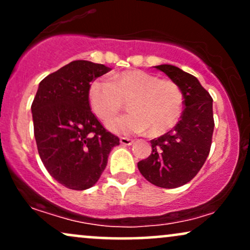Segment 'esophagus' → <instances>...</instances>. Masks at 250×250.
I'll use <instances>...</instances> for the list:
<instances>
[{
    "instance_id": "esophagus-1",
    "label": "esophagus",
    "mask_w": 250,
    "mask_h": 250,
    "mask_svg": "<svg viewBox=\"0 0 250 250\" xmlns=\"http://www.w3.org/2000/svg\"><path fill=\"white\" fill-rule=\"evenodd\" d=\"M120 142H121V145L123 146H130L134 143V140L129 139V137H121V139H120Z\"/></svg>"
}]
</instances>
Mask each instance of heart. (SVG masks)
<instances>
[{"label":"heart","instance_id":"1","mask_svg":"<svg viewBox=\"0 0 250 250\" xmlns=\"http://www.w3.org/2000/svg\"><path fill=\"white\" fill-rule=\"evenodd\" d=\"M88 102L104 122L114 119L127 102L130 113L107 125L119 134L148 130L150 136H161L176 125L183 110V94L176 83L137 69L114 74L110 81H93L88 87Z\"/></svg>","mask_w":250,"mask_h":250}]
</instances>
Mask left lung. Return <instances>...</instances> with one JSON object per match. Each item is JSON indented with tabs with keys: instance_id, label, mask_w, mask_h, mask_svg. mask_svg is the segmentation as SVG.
Masks as SVG:
<instances>
[{
	"instance_id": "1",
	"label": "left lung",
	"mask_w": 250,
	"mask_h": 250,
	"mask_svg": "<svg viewBox=\"0 0 250 250\" xmlns=\"http://www.w3.org/2000/svg\"><path fill=\"white\" fill-rule=\"evenodd\" d=\"M183 94L181 120L167 134L151 140V154L137 163L146 180L177 188L193 180L207 160L214 131L213 99L199 80L171 64L156 65Z\"/></svg>"
}]
</instances>
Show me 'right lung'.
I'll return each instance as SVG.
<instances>
[{"label": "right lung", "instance_id": "obj_1", "mask_svg": "<svg viewBox=\"0 0 250 250\" xmlns=\"http://www.w3.org/2000/svg\"><path fill=\"white\" fill-rule=\"evenodd\" d=\"M111 69L73 61L42 80L31 104L37 150L51 176L64 187L84 190L99 181L120 139L91 113L88 87Z\"/></svg>", "mask_w": 250, "mask_h": 250}]
</instances>
